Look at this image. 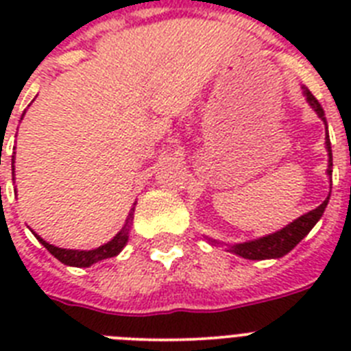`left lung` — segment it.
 <instances>
[{
    "instance_id": "1",
    "label": "left lung",
    "mask_w": 351,
    "mask_h": 351,
    "mask_svg": "<svg viewBox=\"0 0 351 351\" xmlns=\"http://www.w3.org/2000/svg\"><path fill=\"white\" fill-rule=\"evenodd\" d=\"M302 89H304L306 100L309 101V105L315 108V112L318 114V117H320V119L325 123V126H327L325 112H324V108H322V105L318 104V100L311 95V91H309L308 88H302ZM325 145H327V153H328L327 173H328V178H330V176H332V149H330V138H328V133H327V137H325ZM330 182H332V179H330ZM328 197H330V195H328ZM328 197L325 198L324 204H320L316 209L302 214L300 218L293 219L290 225H287L285 228H281V230L274 232V234L271 235H265V237L255 239V241H250V243L234 244V246H228V250H230L232 253H235V255L243 256V258H247V260L281 258V256L287 255L288 251L293 250V247H295L297 244H299L300 241H302L309 232H311L313 226L318 223V219L322 218V214H324L325 207H327L328 204ZM209 241L216 244V241H213V239H209Z\"/></svg>"
}]
</instances>
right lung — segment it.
<instances>
[{
	"label": "right lung",
	"mask_w": 351,
	"mask_h": 351,
	"mask_svg": "<svg viewBox=\"0 0 351 351\" xmlns=\"http://www.w3.org/2000/svg\"><path fill=\"white\" fill-rule=\"evenodd\" d=\"M133 218V213H130V218L126 219V225L121 228V232H117L116 237L112 241H108L104 246L96 247V250L89 251H80V250H63V247H56L52 244L45 243L40 235H36L40 243L43 244V247H47L49 253L54 255L56 258L60 260L64 265H71V267H89L93 263L100 262L105 258H112V256L119 255L121 250L126 246L128 243V232H130V221Z\"/></svg>",
	"instance_id": "obj_1"
}]
</instances>
